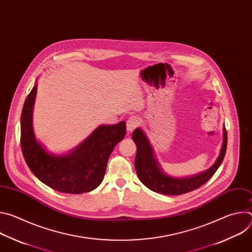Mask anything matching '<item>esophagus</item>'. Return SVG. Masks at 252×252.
<instances>
[{
	"instance_id": "esophagus-1",
	"label": "esophagus",
	"mask_w": 252,
	"mask_h": 252,
	"mask_svg": "<svg viewBox=\"0 0 252 252\" xmlns=\"http://www.w3.org/2000/svg\"><path fill=\"white\" fill-rule=\"evenodd\" d=\"M140 125L139 120L136 117H130L128 118V120L126 121V130L127 132H131L132 130H134L138 126Z\"/></svg>"
}]
</instances>
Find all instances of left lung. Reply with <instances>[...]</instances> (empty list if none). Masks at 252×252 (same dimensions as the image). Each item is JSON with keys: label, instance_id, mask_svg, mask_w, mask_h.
I'll use <instances>...</instances> for the list:
<instances>
[{"label": "left lung", "instance_id": "left-lung-1", "mask_svg": "<svg viewBox=\"0 0 252 252\" xmlns=\"http://www.w3.org/2000/svg\"><path fill=\"white\" fill-rule=\"evenodd\" d=\"M131 137L136 146L134 166L140 182L151 190L166 195L184 194L203 186L209 181L221 164L227 147V131L224 127L220 155L215 163L206 171L195 176L176 178L168 176L161 171L154 157V151L151 143L147 135L140 128L134 129Z\"/></svg>", "mask_w": 252, "mask_h": 252}]
</instances>
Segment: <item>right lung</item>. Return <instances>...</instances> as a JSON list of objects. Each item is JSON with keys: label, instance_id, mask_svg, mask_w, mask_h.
Segmentation results:
<instances>
[{"label": "right lung", "instance_id": "right-lung-1", "mask_svg": "<svg viewBox=\"0 0 252 252\" xmlns=\"http://www.w3.org/2000/svg\"><path fill=\"white\" fill-rule=\"evenodd\" d=\"M35 94L37 84L28 94L21 116V148L31 171L60 192L79 194L94 189L102 182L113 150L126 133V122L98 126L67 156L50 155L35 139L32 130Z\"/></svg>", "mask_w": 252, "mask_h": 252}]
</instances>
